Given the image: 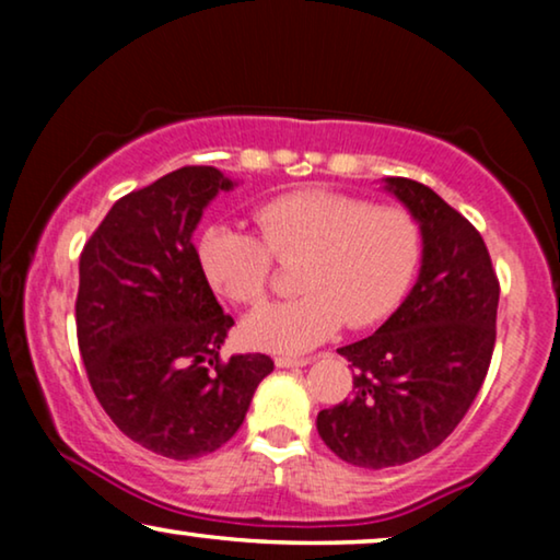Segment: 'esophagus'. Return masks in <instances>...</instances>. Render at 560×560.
<instances>
[{
	"label": "esophagus",
	"instance_id": "34e87169",
	"mask_svg": "<svg viewBox=\"0 0 560 560\" xmlns=\"http://www.w3.org/2000/svg\"><path fill=\"white\" fill-rule=\"evenodd\" d=\"M308 362H311L308 357H288V354L275 357V364H278L280 370H290V366H305Z\"/></svg>",
	"mask_w": 560,
	"mask_h": 560
}]
</instances>
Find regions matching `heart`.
I'll return each mask as SVG.
<instances>
[{
  "mask_svg": "<svg viewBox=\"0 0 560 560\" xmlns=\"http://www.w3.org/2000/svg\"><path fill=\"white\" fill-rule=\"evenodd\" d=\"M259 235L211 224L196 257L209 285L236 305H259L270 293L275 260L298 265L303 295L267 305L244 320V339L267 351L313 349L343 320L380 324L395 311L420 259V229L408 211L374 206L336 190H295L255 211Z\"/></svg>",
  "mask_w": 560,
  "mask_h": 560,
  "instance_id": "1",
  "label": "heart"
}]
</instances>
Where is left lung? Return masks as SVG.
I'll return each instance as SVG.
<instances>
[{
  "label": "left lung",
  "mask_w": 560,
  "mask_h": 560,
  "mask_svg": "<svg viewBox=\"0 0 560 560\" xmlns=\"http://www.w3.org/2000/svg\"><path fill=\"white\" fill-rule=\"evenodd\" d=\"M423 236L418 282L372 336L341 347L354 395L318 412V435L341 462L387 469L425 456L462 423L487 377L500 282L487 244L423 183L385 178Z\"/></svg>",
  "instance_id": "8db88e82"
}]
</instances>
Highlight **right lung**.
Here are the masks:
<instances>
[{
  "instance_id": "right-lung-1",
  "label": "right lung",
  "mask_w": 560,
  "mask_h": 560,
  "mask_svg": "<svg viewBox=\"0 0 560 560\" xmlns=\"http://www.w3.org/2000/svg\"><path fill=\"white\" fill-rule=\"evenodd\" d=\"M229 188L209 165L167 173L112 206L79 262L75 331L91 389L121 433L175 462L224 446L275 366L265 354L219 359L234 318L203 278L194 232Z\"/></svg>"
}]
</instances>
